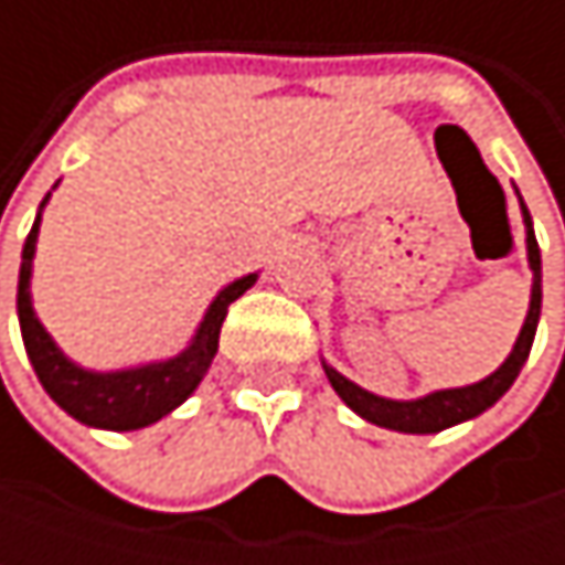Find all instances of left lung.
Returning a JSON list of instances; mask_svg holds the SVG:
<instances>
[{"instance_id": "left-lung-1", "label": "left lung", "mask_w": 565, "mask_h": 565, "mask_svg": "<svg viewBox=\"0 0 565 565\" xmlns=\"http://www.w3.org/2000/svg\"><path fill=\"white\" fill-rule=\"evenodd\" d=\"M520 212H523V225H526V262L533 271V287H530V310L526 320L520 327V337L510 350V356L481 383L471 386H458V390H438V393L422 395V398H383L376 393H366L363 386L350 383L343 373H337L330 363H323V373L330 380V386L337 395L366 422L390 428V431H405V435H431V431H445L458 422H468L481 412H488L501 395L513 386V380L520 376L533 337H536V323H540V300H543V287H540V245L533 235V218L520 199Z\"/></svg>"}]
</instances>
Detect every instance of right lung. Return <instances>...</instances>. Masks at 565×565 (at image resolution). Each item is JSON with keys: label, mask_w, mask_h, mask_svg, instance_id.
<instances>
[{"label": "right lung", "mask_w": 565, "mask_h": 565, "mask_svg": "<svg viewBox=\"0 0 565 565\" xmlns=\"http://www.w3.org/2000/svg\"><path fill=\"white\" fill-rule=\"evenodd\" d=\"M49 199H52V192L42 199V209ZM42 209H39L35 225H32L25 248H22L19 297H15L25 353L35 366L39 383L71 418H77L90 428L134 431V428H147V425L160 422L175 405H182L189 395L195 393V386L202 383V376L209 373V366L218 353V330H222V320L228 313V303L238 300L252 284L258 281V275H245L238 281L225 284L215 294V300L209 303L195 337L189 340V347L179 356L147 363V366L114 370V373H94V370L71 363L57 350L52 333L42 327V320L35 317V307H32V258H35V242H39Z\"/></svg>", "instance_id": "add662e5"}]
</instances>
